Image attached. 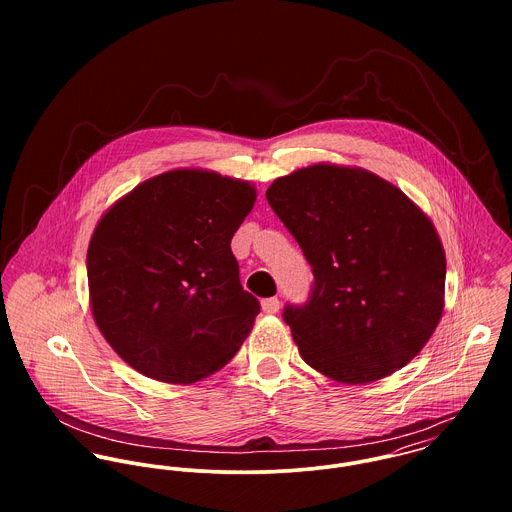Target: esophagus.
<instances>
[{
	"label": "esophagus",
	"instance_id": "1",
	"mask_svg": "<svg viewBox=\"0 0 512 512\" xmlns=\"http://www.w3.org/2000/svg\"><path fill=\"white\" fill-rule=\"evenodd\" d=\"M262 309H264V313H270V315L278 313V311H280V299H278V297H268V299H264V301H262Z\"/></svg>",
	"mask_w": 512,
	"mask_h": 512
}]
</instances>
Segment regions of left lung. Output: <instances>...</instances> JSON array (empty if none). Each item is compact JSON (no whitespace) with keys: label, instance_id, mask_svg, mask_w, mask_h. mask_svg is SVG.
Wrapping results in <instances>:
<instances>
[{"label":"left lung","instance_id":"1","mask_svg":"<svg viewBox=\"0 0 512 512\" xmlns=\"http://www.w3.org/2000/svg\"><path fill=\"white\" fill-rule=\"evenodd\" d=\"M313 270L303 307L284 321L301 359L341 384L408 365L445 305V252L430 217L363 167L313 163L266 191Z\"/></svg>","mask_w":512,"mask_h":512}]
</instances>
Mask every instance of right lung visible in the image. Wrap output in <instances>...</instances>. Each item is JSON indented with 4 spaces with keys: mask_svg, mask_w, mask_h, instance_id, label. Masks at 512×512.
I'll return each instance as SVG.
<instances>
[{
    "mask_svg": "<svg viewBox=\"0 0 512 512\" xmlns=\"http://www.w3.org/2000/svg\"><path fill=\"white\" fill-rule=\"evenodd\" d=\"M254 203L250 181L185 167L102 215L86 252L90 309L124 363L193 384L238 353L260 303L240 286L230 240Z\"/></svg>",
    "mask_w": 512,
    "mask_h": 512,
    "instance_id": "add662e5",
    "label": "right lung"
}]
</instances>
